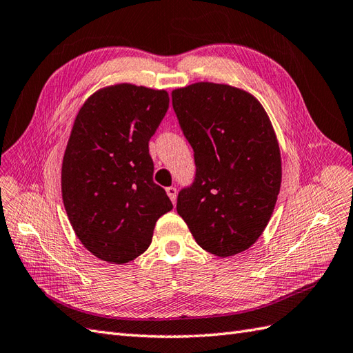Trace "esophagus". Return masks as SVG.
Instances as JSON below:
<instances>
[{
	"mask_svg": "<svg viewBox=\"0 0 353 353\" xmlns=\"http://www.w3.org/2000/svg\"><path fill=\"white\" fill-rule=\"evenodd\" d=\"M166 193L169 196V199L172 201V203H175V201H176V188L175 187H168Z\"/></svg>",
	"mask_w": 353,
	"mask_h": 353,
	"instance_id": "obj_1",
	"label": "esophagus"
}]
</instances>
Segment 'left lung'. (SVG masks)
Here are the masks:
<instances>
[{
	"instance_id": "obj_1",
	"label": "left lung",
	"mask_w": 353,
	"mask_h": 353,
	"mask_svg": "<svg viewBox=\"0 0 353 353\" xmlns=\"http://www.w3.org/2000/svg\"><path fill=\"white\" fill-rule=\"evenodd\" d=\"M172 105L196 163L194 183L179 192L176 211L203 250L241 253L262 235L280 193L271 119L253 94L226 83L176 88Z\"/></svg>"
}]
</instances>
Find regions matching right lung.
<instances>
[{"instance_id": "obj_1", "label": "right lung", "mask_w": 353, "mask_h": 353, "mask_svg": "<svg viewBox=\"0 0 353 353\" xmlns=\"http://www.w3.org/2000/svg\"><path fill=\"white\" fill-rule=\"evenodd\" d=\"M168 108L165 90L117 83L77 112L61 166L63 202L76 236L101 261L124 265L141 256L172 210L152 181L148 150Z\"/></svg>"}]
</instances>
